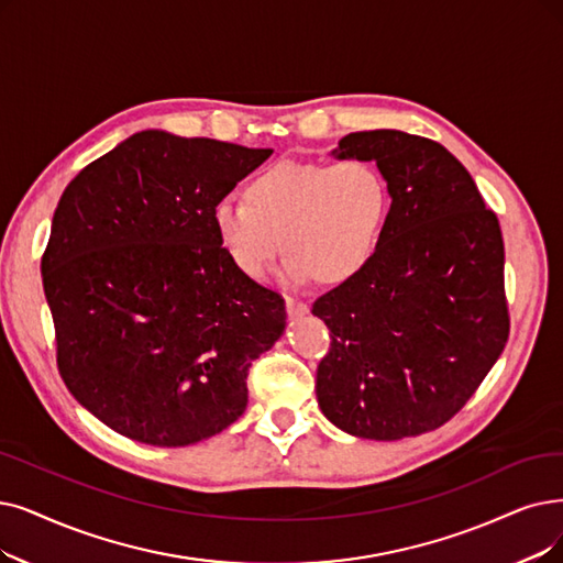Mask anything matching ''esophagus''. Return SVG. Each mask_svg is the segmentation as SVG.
<instances>
[{"label":"esophagus","instance_id":"obj_1","mask_svg":"<svg viewBox=\"0 0 563 563\" xmlns=\"http://www.w3.org/2000/svg\"><path fill=\"white\" fill-rule=\"evenodd\" d=\"M286 311H288L290 319H302L305 313L309 311V307L305 302L296 300V298H286Z\"/></svg>","mask_w":563,"mask_h":563}]
</instances>
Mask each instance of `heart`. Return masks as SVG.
Listing matches in <instances>:
<instances>
[{
    "instance_id": "obj_1",
    "label": "heart",
    "mask_w": 563,
    "mask_h": 563,
    "mask_svg": "<svg viewBox=\"0 0 563 563\" xmlns=\"http://www.w3.org/2000/svg\"><path fill=\"white\" fill-rule=\"evenodd\" d=\"M393 208L386 173L365 159L282 162L254 175L244 203L221 198L212 231L238 273L261 282L282 254L286 279L336 286L372 263Z\"/></svg>"
}]
</instances>
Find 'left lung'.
Here are the masks:
<instances>
[{
  "instance_id": "left-lung-1",
  "label": "left lung",
  "mask_w": 563,
  "mask_h": 563,
  "mask_svg": "<svg viewBox=\"0 0 563 563\" xmlns=\"http://www.w3.org/2000/svg\"><path fill=\"white\" fill-rule=\"evenodd\" d=\"M332 156L376 162L393 208L372 263L311 307L332 340L317 369L319 407L360 439L437 430L508 340L499 219L468 170L430 139L357 131Z\"/></svg>"
}]
</instances>
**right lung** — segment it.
I'll return each instance as SVG.
<instances>
[{"label":"right lung","instance_id":"right-lung-1","mask_svg":"<svg viewBox=\"0 0 563 563\" xmlns=\"http://www.w3.org/2000/svg\"><path fill=\"white\" fill-rule=\"evenodd\" d=\"M273 150L133 133L64 189L41 258L66 388L110 430L179 448L246 409V372L286 328L242 277L212 208Z\"/></svg>","mask_w":563,"mask_h":563}]
</instances>
